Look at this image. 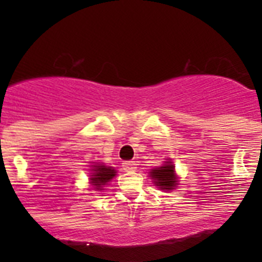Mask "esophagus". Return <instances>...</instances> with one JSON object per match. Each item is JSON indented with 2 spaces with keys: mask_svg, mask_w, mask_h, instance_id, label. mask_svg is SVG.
<instances>
[{
  "mask_svg": "<svg viewBox=\"0 0 262 262\" xmlns=\"http://www.w3.org/2000/svg\"><path fill=\"white\" fill-rule=\"evenodd\" d=\"M122 167L125 171H136V163L135 162H132V160H129V162H123L122 163Z\"/></svg>",
  "mask_w": 262,
  "mask_h": 262,
  "instance_id": "esophagus-1",
  "label": "esophagus"
}]
</instances>
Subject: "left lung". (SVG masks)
<instances>
[{"mask_svg": "<svg viewBox=\"0 0 262 262\" xmlns=\"http://www.w3.org/2000/svg\"><path fill=\"white\" fill-rule=\"evenodd\" d=\"M151 177L154 179V183L162 190H172L178 182L171 162H166L162 167L151 170Z\"/></svg>", "mask_w": 262, "mask_h": 262, "instance_id": "left-lung-1", "label": "left lung"}]
</instances>
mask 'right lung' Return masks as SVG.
I'll return each mask as SVG.
<instances>
[{"label": "right lung", "mask_w": 262, "mask_h": 262, "mask_svg": "<svg viewBox=\"0 0 262 262\" xmlns=\"http://www.w3.org/2000/svg\"><path fill=\"white\" fill-rule=\"evenodd\" d=\"M92 178L91 182L95 186V189H102L107 182H110L111 179L115 177V170L111 167H106V166H95L92 170Z\"/></svg>", "instance_id": "add662e5"}]
</instances>
